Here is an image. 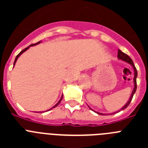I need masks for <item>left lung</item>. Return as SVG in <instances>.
<instances>
[{"instance_id": "obj_1", "label": "left lung", "mask_w": 148, "mask_h": 148, "mask_svg": "<svg viewBox=\"0 0 148 148\" xmlns=\"http://www.w3.org/2000/svg\"><path fill=\"white\" fill-rule=\"evenodd\" d=\"M118 58H119V59L122 60V61H125V62L128 63V64H130L132 66H133V70H134V78H133V82H134V88H133V92H132L131 95H130V99L128 100V101H127V104H125V105L124 106V107H123L122 108H121V109H120V110H123L126 109V108L128 107V105L130 104V101H131L132 99H133V95H134V93H135L136 91V88H137V84H136L137 70H136V68L135 67V66H134V64H133V61H132L131 58H130V57H129V56H128L127 54H125V53H122V52H121V51L120 50V49H119V51H118ZM90 109H91V108H90ZM91 110H92V109H91ZM119 111H118V112H119ZM94 112H95V113H98V114H99V115H104V114H103V113H99V112H96V111H94ZM115 113H116V112H115ZM112 114H113V113H112Z\"/></svg>"}]
</instances>
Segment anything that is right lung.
Here are the masks:
<instances>
[{
    "label": "right lung",
    "mask_w": 148,
    "mask_h": 148,
    "mask_svg": "<svg viewBox=\"0 0 148 148\" xmlns=\"http://www.w3.org/2000/svg\"><path fill=\"white\" fill-rule=\"evenodd\" d=\"M40 41H38V43H36V44H31V45H30V46H29L28 47H27V48H25V49H23V50H22V51H21V53H19V54H18V56H16V58H15V61H14V66H15V63H16V61H17V60H18V57H19V56H21V54H22V53H24V52H25V51H27V49H29V47H31V46H35V45H37V44H40ZM62 99H63V95H61V99H60V100H59V101H58V103H57V104H56V105H55V106H54V107H53V108H51V109H53V108H56V106H58V104H59V103H60V102H61V100H62ZM51 109H49V110H51Z\"/></svg>",
    "instance_id": "1"
}]
</instances>
